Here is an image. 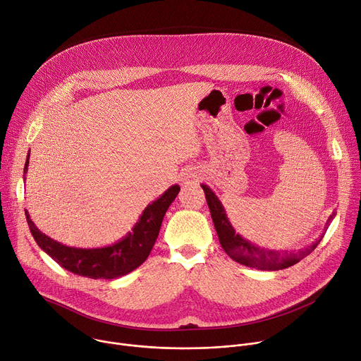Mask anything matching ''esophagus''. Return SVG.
Wrapping results in <instances>:
<instances>
[{"label":"esophagus","mask_w":361,"mask_h":361,"mask_svg":"<svg viewBox=\"0 0 361 361\" xmlns=\"http://www.w3.org/2000/svg\"><path fill=\"white\" fill-rule=\"evenodd\" d=\"M195 180H198V171L197 170H194V169H188V170H185L184 173H183V181L184 183H191V181H195Z\"/></svg>","instance_id":"1"}]
</instances>
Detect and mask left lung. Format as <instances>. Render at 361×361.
I'll use <instances>...</instances> for the list:
<instances>
[{
	"mask_svg": "<svg viewBox=\"0 0 361 361\" xmlns=\"http://www.w3.org/2000/svg\"><path fill=\"white\" fill-rule=\"evenodd\" d=\"M205 194V200H207L209 209L212 213V219L216 227V231L219 234V240L224 251L231 257V259L240 264L248 266V267H255L260 270H281L291 267L297 264L300 260H302L304 257H307L314 248L319 245L322 241L323 235L312 245H308L307 248L298 250L297 252L287 251V252H280V251H273V250H264L260 247H255L254 244L245 241L241 238L238 234H235L234 228L227 220L226 212L223 209L221 202L219 198L214 195V192L207 187V185H201ZM333 220V216L329 219V223Z\"/></svg>",
	"mask_w": 361,
	"mask_h": 361,
	"instance_id": "obj_1",
	"label": "left lung"
}]
</instances>
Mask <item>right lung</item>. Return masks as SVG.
Instances as JSON below:
<instances>
[{
    "label": "right lung",
    "mask_w": 361,
    "mask_h": 361,
    "mask_svg": "<svg viewBox=\"0 0 361 361\" xmlns=\"http://www.w3.org/2000/svg\"><path fill=\"white\" fill-rule=\"evenodd\" d=\"M30 157V154H28ZM28 167L25 161L24 174ZM180 191L178 185L170 187L159 200L149 204L138 223L120 243L104 248H74L60 244L42 234L31 221L25 210L30 231L37 244L63 269L88 279H117L141 266L156 243L164 214Z\"/></svg>",
    "instance_id": "1"
}]
</instances>
